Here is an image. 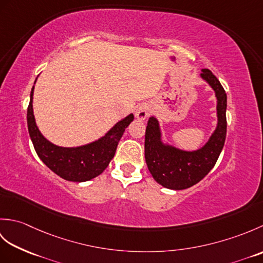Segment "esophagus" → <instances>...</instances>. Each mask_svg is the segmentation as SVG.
Wrapping results in <instances>:
<instances>
[{"label": "esophagus", "instance_id": "esophagus-1", "mask_svg": "<svg viewBox=\"0 0 263 263\" xmlns=\"http://www.w3.org/2000/svg\"><path fill=\"white\" fill-rule=\"evenodd\" d=\"M150 115V106L147 104H142L138 106L136 110V116L139 120H146Z\"/></svg>", "mask_w": 263, "mask_h": 263}]
</instances>
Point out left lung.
Masks as SVG:
<instances>
[{
    "instance_id": "obj_1",
    "label": "left lung",
    "mask_w": 263,
    "mask_h": 263,
    "mask_svg": "<svg viewBox=\"0 0 263 263\" xmlns=\"http://www.w3.org/2000/svg\"><path fill=\"white\" fill-rule=\"evenodd\" d=\"M200 77L215 91L217 98V126L203 147L193 152L178 149L161 141L159 122L152 116L144 137V157L150 174L164 187L184 190L200 182L215 166L226 139L227 96L219 80L208 69Z\"/></svg>"
}]
</instances>
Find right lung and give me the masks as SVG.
<instances>
[{
    "instance_id": "right-lung-1",
    "label": "right lung",
    "mask_w": 263,
    "mask_h": 263,
    "mask_svg": "<svg viewBox=\"0 0 263 263\" xmlns=\"http://www.w3.org/2000/svg\"><path fill=\"white\" fill-rule=\"evenodd\" d=\"M36 82V80H35ZM33 88L30 92V102L27 109L28 131L38 157L55 174L71 182H86L100 175L114 157L117 144L125 128L135 119L127 115L98 140L79 147H60L48 141L36 125L32 109Z\"/></svg>"
}]
</instances>
